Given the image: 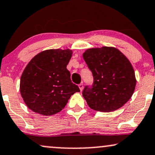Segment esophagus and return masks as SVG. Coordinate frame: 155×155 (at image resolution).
<instances>
[{
	"instance_id": "obj_1",
	"label": "esophagus",
	"mask_w": 155,
	"mask_h": 155,
	"mask_svg": "<svg viewBox=\"0 0 155 155\" xmlns=\"http://www.w3.org/2000/svg\"><path fill=\"white\" fill-rule=\"evenodd\" d=\"M79 89H80V90H81V91H82V90H83V87H84L83 84H82V83H81V84H79Z\"/></svg>"
}]
</instances>
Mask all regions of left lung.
<instances>
[{"mask_svg":"<svg viewBox=\"0 0 155 155\" xmlns=\"http://www.w3.org/2000/svg\"><path fill=\"white\" fill-rule=\"evenodd\" d=\"M83 58L92 73L94 82L82 95L89 107L101 112L116 111L132 97L136 79L132 64L117 48H90Z\"/></svg>","mask_w":155,"mask_h":155,"instance_id":"obj_1","label":"left lung"}]
</instances>
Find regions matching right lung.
<instances>
[{
	"label": "right lung",
	"mask_w": 155,
	"mask_h": 155,
	"mask_svg": "<svg viewBox=\"0 0 155 155\" xmlns=\"http://www.w3.org/2000/svg\"><path fill=\"white\" fill-rule=\"evenodd\" d=\"M72 54L69 49H47L26 65L19 90L30 109L44 116L54 115L63 109L71 96L80 92L66 68Z\"/></svg>",
	"instance_id": "obj_1"
}]
</instances>
